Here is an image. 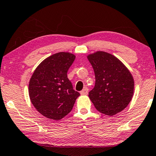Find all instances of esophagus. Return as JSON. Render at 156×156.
<instances>
[{
  "mask_svg": "<svg viewBox=\"0 0 156 156\" xmlns=\"http://www.w3.org/2000/svg\"><path fill=\"white\" fill-rule=\"evenodd\" d=\"M87 93H88V89H87V87H85L84 89H83L80 92L81 95H87Z\"/></svg>",
  "mask_w": 156,
  "mask_h": 156,
  "instance_id": "1",
  "label": "esophagus"
}]
</instances>
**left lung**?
I'll return each mask as SVG.
<instances>
[{
    "instance_id": "8db88e82",
    "label": "left lung",
    "mask_w": 156,
    "mask_h": 156,
    "mask_svg": "<svg viewBox=\"0 0 156 156\" xmlns=\"http://www.w3.org/2000/svg\"><path fill=\"white\" fill-rule=\"evenodd\" d=\"M87 59L95 76V87L88 96L96 109L108 116L122 112L133 97L132 75L119 59L107 52L97 51Z\"/></svg>"
}]
</instances>
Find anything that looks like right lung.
Returning a JSON list of instances; mask_svg holds the SVG:
<instances>
[{"instance_id":"add662e5","label":"right lung","mask_w":156,"mask_h":156,"mask_svg":"<svg viewBox=\"0 0 156 156\" xmlns=\"http://www.w3.org/2000/svg\"><path fill=\"white\" fill-rule=\"evenodd\" d=\"M75 58L69 52L54 54L44 59L32 74L29 83L30 100L45 117L61 119L72 110L80 95L67 77Z\"/></svg>"}]
</instances>
